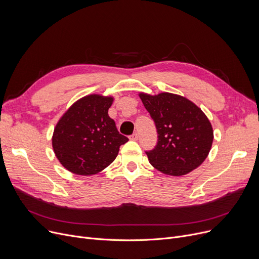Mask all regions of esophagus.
<instances>
[{"mask_svg":"<svg viewBox=\"0 0 259 259\" xmlns=\"http://www.w3.org/2000/svg\"><path fill=\"white\" fill-rule=\"evenodd\" d=\"M138 139H139L138 133H133L132 135H130V140L131 141H138Z\"/></svg>","mask_w":259,"mask_h":259,"instance_id":"1","label":"esophagus"}]
</instances>
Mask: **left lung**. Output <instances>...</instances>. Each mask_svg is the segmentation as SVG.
I'll use <instances>...</instances> for the list:
<instances>
[{
	"label": "left lung",
	"mask_w": 259,
	"mask_h": 259,
	"mask_svg": "<svg viewBox=\"0 0 259 259\" xmlns=\"http://www.w3.org/2000/svg\"><path fill=\"white\" fill-rule=\"evenodd\" d=\"M140 98L155 122L157 144L147 151L149 162L161 173L182 176L199 167L211 150L213 128L193 102L169 92Z\"/></svg>",
	"instance_id": "8db88e82"
}]
</instances>
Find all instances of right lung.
Returning <instances> with one entry per match:
<instances>
[{"label": "right lung", "mask_w": 259, "mask_h": 259, "mask_svg": "<svg viewBox=\"0 0 259 259\" xmlns=\"http://www.w3.org/2000/svg\"><path fill=\"white\" fill-rule=\"evenodd\" d=\"M113 100L101 94L86 95L59 119L52 135V148L68 171L84 176L97 174L111 164L119 147L128 142L108 115Z\"/></svg>", "instance_id": "obj_1"}]
</instances>
